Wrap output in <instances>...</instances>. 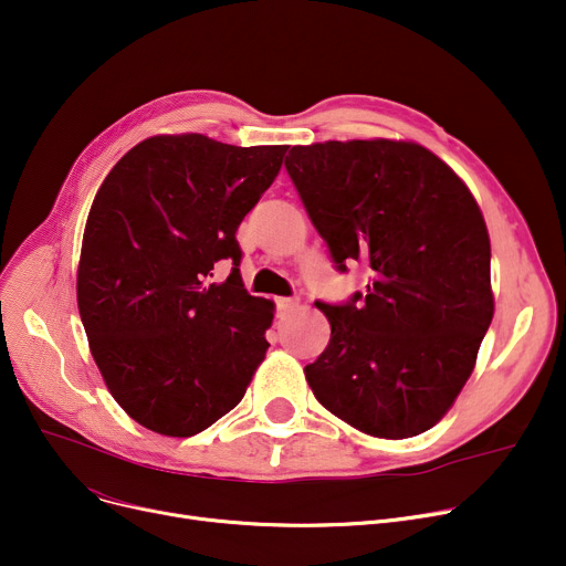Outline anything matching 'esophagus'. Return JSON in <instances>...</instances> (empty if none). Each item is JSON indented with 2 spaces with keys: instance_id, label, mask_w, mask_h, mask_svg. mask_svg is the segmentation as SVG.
I'll use <instances>...</instances> for the list:
<instances>
[{
  "instance_id": "esophagus-1",
  "label": "esophagus",
  "mask_w": 566,
  "mask_h": 566,
  "mask_svg": "<svg viewBox=\"0 0 566 566\" xmlns=\"http://www.w3.org/2000/svg\"><path fill=\"white\" fill-rule=\"evenodd\" d=\"M295 307H298V303H295L293 298H277V316L284 321L286 316H291L295 312Z\"/></svg>"
}]
</instances>
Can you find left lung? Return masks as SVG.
I'll list each match as a JSON object with an SVG mask.
<instances>
[{
	"mask_svg": "<svg viewBox=\"0 0 566 566\" xmlns=\"http://www.w3.org/2000/svg\"><path fill=\"white\" fill-rule=\"evenodd\" d=\"M284 165L339 271L348 259L374 271L365 298L316 303L331 342L305 367L314 397L374 438L429 431L463 390L495 312L480 203L410 139L293 146Z\"/></svg>",
	"mask_w": 566,
	"mask_h": 566,
	"instance_id": "8db88e82",
	"label": "left lung"
}]
</instances>
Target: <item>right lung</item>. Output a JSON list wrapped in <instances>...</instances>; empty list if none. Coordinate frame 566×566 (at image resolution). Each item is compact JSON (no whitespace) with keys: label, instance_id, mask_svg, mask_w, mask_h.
Returning a JSON list of instances; mask_svg holds the SVG:
<instances>
[{"label":"right lung","instance_id":"1","mask_svg":"<svg viewBox=\"0 0 566 566\" xmlns=\"http://www.w3.org/2000/svg\"><path fill=\"white\" fill-rule=\"evenodd\" d=\"M199 133L154 135L105 176L77 263V307L114 401L160 436L188 438L245 397L275 303L241 277L238 224L286 154ZM234 268L214 280L218 260Z\"/></svg>","mask_w":566,"mask_h":566}]
</instances>
